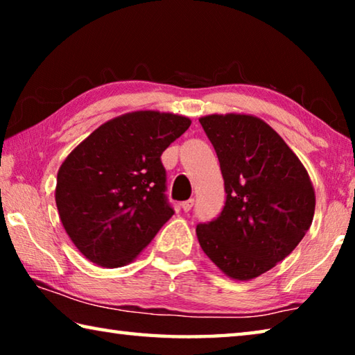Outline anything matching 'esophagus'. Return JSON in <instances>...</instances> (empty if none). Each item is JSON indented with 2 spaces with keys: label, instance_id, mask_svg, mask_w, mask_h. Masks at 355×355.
<instances>
[{
  "label": "esophagus",
  "instance_id": "obj_1",
  "mask_svg": "<svg viewBox=\"0 0 355 355\" xmlns=\"http://www.w3.org/2000/svg\"><path fill=\"white\" fill-rule=\"evenodd\" d=\"M192 205H194V199H189V200H186V202L182 203V209H183V211H189Z\"/></svg>",
  "mask_w": 355,
  "mask_h": 355
}]
</instances>
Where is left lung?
<instances>
[{
    "label": "left lung",
    "mask_w": 355,
    "mask_h": 355,
    "mask_svg": "<svg viewBox=\"0 0 355 355\" xmlns=\"http://www.w3.org/2000/svg\"><path fill=\"white\" fill-rule=\"evenodd\" d=\"M218 153L227 192L219 218L196 228L202 250L227 277H258L296 249L311 225L315 189L279 133L252 114L199 119Z\"/></svg>",
    "instance_id": "1"
}]
</instances>
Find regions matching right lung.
<instances>
[{"mask_svg":"<svg viewBox=\"0 0 355 355\" xmlns=\"http://www.w3.org/2000/svg\"><path fill=\"white\" fill-rule=\"evenodd\" d=\"M189 125V117L173 112H127L100 125L64 159L55 189L58 213L89 261L125 266L172 218L161 153Z\"/></svg>","mask_w":355,"mask_h":355,"instance_id":"obj_1","label":"right lung"}]
</instances>
